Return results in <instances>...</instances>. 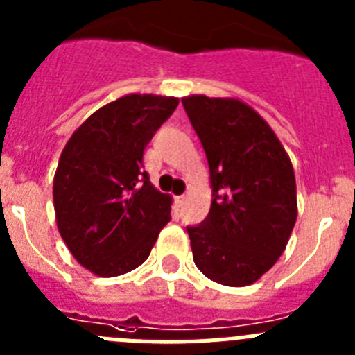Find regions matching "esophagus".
<instances>
[{
  "label": "esophagus",
  "instance_id": "esophagus-1",
  "mask_svg": "<svg viewBox=\"0 0 355 355\" xmlns=\"http://www.w3.org/2000/svg\"><path fill=\"white\" fill-rule=\"evenodd\" d=\"M184 200H187V197H184V196L175 197V202H178V205H180V206H183V205H184Z\"/></svg>",
  "mask_w": 355,
  "mask_h": 355
}]
</instances>
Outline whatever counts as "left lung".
<instances>
[{"label": "left lung", "mask_w": 355, "mask_h": 355, "mask_svg": "<svg viewBox=\"0 0 355 355\" xmlns=\"http://www.w3.org/2000/svg\"><path fill=\"white\" fill-rule=\"evenodd\" d=\"M206 153L213 200L199 225H188L193 263L224 286H247L286 249L297 220V187L286 150L245 103L181 99Z\"/></svg>", "instance_id": "obj_1"}]
</instances>
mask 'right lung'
Instances as JSON below:
<instances>
[{"mask_svg":"<svg viewBox=\"0 0 355 355\" xmlns=\"http://www.w3.org/2000/svg\"><path fill=\"white\" fill-rule=\"evenodd\" d=\"M175 97L131 94L94 112L64 147L53 181L56 224L81 266L115 277L149 258L172 199L144 171V149Z\"/></svg>","mask_w":355,"mask_h":355,"instance_id":"add662e5","label":"right lung"}]
</instances>
